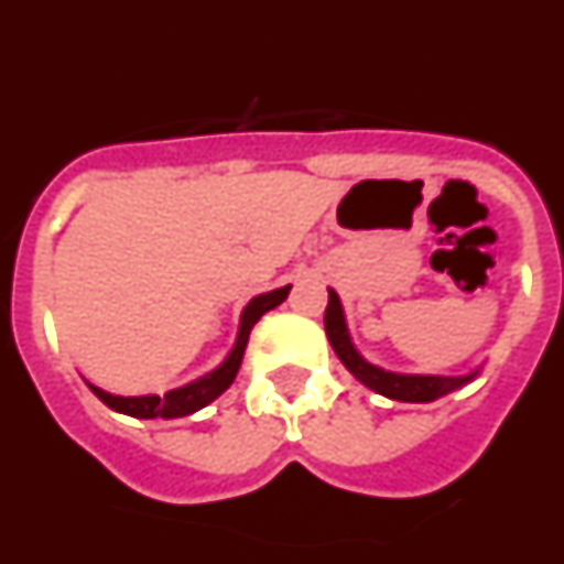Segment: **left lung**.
Segmentation results:
<instances>
[{
  "label": "left lung",
  "instance_id": "8db88e82",
  "mask_svg": "<svg viewBox=\"0 0 564 564\" xmlns=\"http://www.w3.org/2000/svg\"><path fill=\"white\" fill-rule=\"evenodd\" d=\"M330 299H327V311H325V330L327 338H330L333 350L341 358V364L364 387H370L372 392L383 398H392V401L403 403H430L437 401V398L449 395V392L460 390L463 383H468L477 376L468 372V376H403V372H390L381 370L376 364L364 361L361 352L352 347L350 330H347V322H344L341 302H338L336 291H327Z\"/></svg>",
  "mask_w": 564,
  "mask_h": 564
}]
</instances>
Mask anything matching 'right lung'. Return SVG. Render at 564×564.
Returning <instances> with one entry per match:
<instances>
[{"instance_id": "obj_1", "label": "right lung", "mask_w": 564, "mask_h": 564, "mask_svg": "<svg viewBox=\"0 0 564 564\" xmlns=\"http://www.w3.org/2000/svg\"><path fill=\"white\" fill-rule=\"evenodd\" d=\"M288 293H291V285L253 296L251 302L246 305V311H242V318H239L237 341H234V350L228 352L226 361H223L217 370L208 372V376H203V378H197V381L181 387V390H169L166 395H138V398L112 395V392H104L101 387H93V383H89V390L96 392V395L107 403L109 410L121 412V415H129V417L192 415V412L208 406L214 398H220L223 392L231 387L234 378H237V372H239V364H242V356H246L248 336H251L253 325H257L259 318L265 316L268 311H273L276 305H282V302L288 299Z\"/></svg>"}]
</instances>
